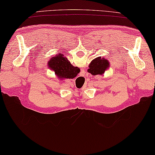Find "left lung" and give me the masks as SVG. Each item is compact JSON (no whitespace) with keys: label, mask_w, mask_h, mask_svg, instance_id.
Instances as JSON below:
<instances>
[{"label":"left lung","mask_w":155,"mask_h":155,"mask_svg":"<svg viewBox=\"0 0 155 155\" xmlns=\"http://www.w3.org/2000/svg\"><path fill=\"white\" fill-rule=\"evenodd\" d=\"M110 67V62L108 60L104 57H98L93 59L89 65L87 72L91 73L92 75H103Z\"/></svg>","instance_id":"8db88e82"}]
</instances>
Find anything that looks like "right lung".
Here are the masks:
<instances>
[{
	"mask_svg": "<svg viewBox=\"0 0 155 155\" xmlns=\"http://www.w3.org/2000/svg\"><path fill=\"white\" fill-rule=\"evenodd\" d=\"M48 66L54 72L58 78L61 80L75 78L80 71L79 68L73 66L62 54L51 57L48 63Z\"/></svg>",
	"mask_w": 155,
	"mask_h": 155,
	"instance_id": "1",
	"label": "right lung"
}]
</instances>
